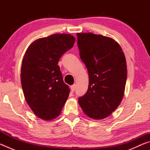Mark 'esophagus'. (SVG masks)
<instances>
[{
	"label": "esophagus",
	"instance_id": "34e87169",
	"mask_svg": "<svg viewBox=\"0 0 150 150\" xmlns=\"http://www.w3.org/2000/svg\"><path fill=\"white\" fill-rule=\"evenodd\" d=\"M75 90V85H73L71 86V92H74Z\"/></svg>",
	"mask_w": 150,
	"mask_h": 150
}]
</instances>
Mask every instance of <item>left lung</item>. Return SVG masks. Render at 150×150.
<instances>
[{"mask_svg": "<svg viewBox=\"0 0 150 150\" xmlns=\"http://www.w3.org/2000/svg\"><path fill=\"white\" fill-rule=\"evenodd\" d=\"M77 45L87 67L88 90L78 101L83 112L96 120L105 118L122 100L127 79L126 58L115 40L92 33H78Z\"/></svg>", "mask_w": 150, "mask_h": 150, "instance_id": "obj_1", "label": "left lung"}]
</instances>
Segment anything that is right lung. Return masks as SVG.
Listing matches in <instances>:
<instances>
[{"mask_svg": "<svg viewBox=\"0 0 150 150\" xmlns=\"http://www.w3.org/2000/svg\"><path fill=\"white\" fill-rule=\"evenodd\" d=\"M75 41L70 34H53L32 43L24 55L21 67L24 97L35 115L43 120L57 117L69 96V86L63 82L57 63Z\"/></svg>", "mask_w": 150, "mask_h": 150, "instance_id": "right-lung-1", "label": "right lung"}]
</instances>
